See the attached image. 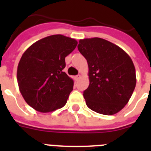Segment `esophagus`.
Returning a JSON list of instances; mask_svg holds the SVG:
<instances>
[{
	"instance_id": "esophagus-1",
	"label": "esophagus",
	"mask_w": 151,
	"mask_h": 151,
	"mask_svg": "<svg viewBox=\"0 0 151 151\" xmlns=\"http://www.w3.org/2000/svg\"><path fill=\"white\" fill-rule=\"evenodd\" d=\"M80 78H81V76H80V75H77V76H75V79L76 80V81H78Z\"/></svg>"
}]
</instances>
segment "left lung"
I'll list each match as a JSON object with an SVG mask.
<instances>
[{
	"mask_svg": "<svg viewBox=\"0 0 151 151\" xmlns=\"http://www.w3.org/2000/svg\"><path fill=\"white\" fill-rule=\"evenodd\" d=\"M78 49L88 65L90 83L83 93L88 107L104 115L120 111L136 85L131 57L119 46L100 38L79 40Z\"/></svg>",
	"mask_w": 151,
	"mask_h": 151,
	"instance_id": "8db88e82",
	"label": "left lung"
}]
</instances>
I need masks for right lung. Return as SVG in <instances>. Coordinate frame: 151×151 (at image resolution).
<instances>
[{
    "mask_svg": "<svg viewBox=\"0 0 151 151\" xmlns=\"http://www.w3.org/2000/svg\"><path fill=\"white\" fill-rule=\"evenodd\" d=\"M76 40L62 35L47 36L24 52L17 68V82L24 100L37 111L62 108L73 89V80L63 69L65 57L74 50Z\"/></svg>",
    "mask_w": 151,
    "mask_h": 151,
    "instance_id": "1",
    "label": "right lung"
}]
</instances>
